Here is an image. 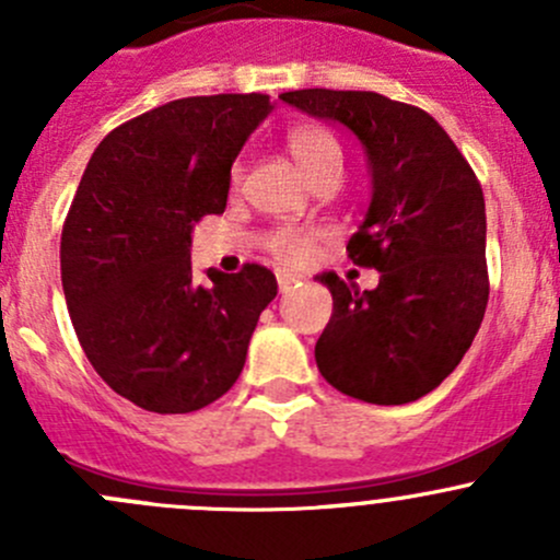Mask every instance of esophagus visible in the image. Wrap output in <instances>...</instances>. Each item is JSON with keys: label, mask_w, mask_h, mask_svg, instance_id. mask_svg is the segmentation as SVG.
<instances>
[{"label": "esophagus", "mask_w": 560, "mask_h": 560, "mask_svg": "<svg viewBox=\"0 0 560 560\" xmlns=\"http://www.w3.org/2000/svg\"><path fill=\"white\" fill-rule=\"evenodd\" d=\"M276 279H279V290L281 292H287V290H292V287H295V276H290V273H279L276 276Z\"/></svg>", "instance_id": "esophagus-1"}]
</instances>
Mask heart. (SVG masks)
Returning a JSON list of instances; mask_svg holds the SVG:
<instances>
[{
	"instance_id": "b5f03b06",
	"label": "heart",
	"mask_w": 560,
	"mask_h": 560,
	"mask_svg": "<svg viewBox=\"0 0 560 560\" xmlns=\"http://www.w3.org/2000/svg\"><path fill=\"white\" fill-rule=\"evenodd\" d=\"M287 151L308 180H316L332 167H341V145L327 129L316 127V124H298L295 129H290ZM235 178H238V173H235ZM312 246L314 235L301 228H279L268 235V252L290 268L306 262L312 257Z\"/></svg>"
}]
</instances>
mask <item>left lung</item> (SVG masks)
I'll use <instances>...</instances> for the list:
<instances>
[{"instance_id": "obj_1", "label": "left lung", "mask_w": 560, "mask_h": 560, "mask_svg": "<svg viewBox=\"0 0 560 560\" xmlns=\"http://www.w3.org/2000/svg\"><path fill=\"white\" fill-rule=\"evenodd\" d=\"M284 103L343 124L363 145L371 206L349 259L380 270L360 292L336 273L316 369L343 395L398 406L436 389L471 347L488 308L485 197L466 156L425 110L376 92L301 89Z\"/></svg>"}]
</instances>
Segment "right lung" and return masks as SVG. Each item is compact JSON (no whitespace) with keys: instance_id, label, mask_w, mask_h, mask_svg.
<instances>
[{"instance_id":"obj_1","label":"right lung","mask_w":560,"mask_h":560,"mask_svg":"<svg viewBox=\"0 0 560 560\" xmlns=\"http://www.w3.org/2000/svg\"><path fill=\"white\" fill-rule=\"evenodd\" d=\"M273 110L268 94L184 97L105 135L61 230V287L89 363L121 398L186 415L222 398L246 363L276 276L191 279V228L228 206L230 171Z\"/></svg>"}]
</instances>
